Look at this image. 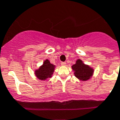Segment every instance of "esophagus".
Wrapping results in <instances>:
<instances>
[{
  "label": "esophagus",
  "instance_id": "esophagus-1",
  "mask_svg": "<svg viewBox=\"0 0 120 120\" xmlns=\"http://www.w3.org/2000/svg\"><path fill=\"white\" fill-rule=\"evenodd\" d=\"M61 65H62V66H66V62H62V63H61Z\"/></svg>",
  "mask_w": 120,
  "mask_h": 120
}]
</instances>
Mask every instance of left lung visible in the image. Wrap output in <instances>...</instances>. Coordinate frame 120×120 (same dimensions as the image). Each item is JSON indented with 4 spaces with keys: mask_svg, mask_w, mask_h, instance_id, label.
<instances>
[{
    "mask_svg": "<svg viewBox=\"0 0 120 120\" xmlns=\"http://www.w3.org/2000/svg\"><path fill=\"white\" fill-rule=\"evenodd\" d=\"M75 76L81 80H86L91 77L93 70L88 65H84L82 60H77L75 65L72 66Z\"/></svg>",
    "mask_w": 120,
    "mask_h": 120,
    "instance_id": "8db88e82",
    "label": "left lung"
}]
</instances>
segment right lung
Returning a JSON list of instances; mask_svg holds the SVG:
<instances>
[{
	"label": "right lung",
	"instance_id": "obj_1",
	"mask_svg": "<svg viewBox=\"0 0 120 120\" xmlns=\"http://www.w3.org/2000/svg\"><path fill=\"white\" fill-rule=\"evenodd\" d=\"M54 66L49 60H45L43 66L35 71V74L40 80H45L48 77H51L54 71Z\"/></svg>",
	"mask_w": 120,
	"mask_h": 120
}]
</instances>
